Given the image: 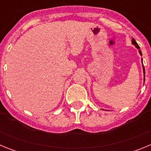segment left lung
Returning <instances> with one entry per match:
<instances>
[{"label": "left lung", "mask_w": 151, "mask_h": 151, "mask_svg": "<svg viewBox=\"0 0 151 151\" xmlns=\"http://www.w3.org/2000/svg\"><path fill=\"white\" fill-rule=\"evenodd\" d=\"M132 44H133V45H135L136 47H137V48H138V50H139L140 54H141V55L142 56V54H141V50H140V47L138 46V44H137V42H136L135 40H134V38H132ZM142 63H143V62H142ZM143 70H144V74H145V67H144V65H143Z\"/></svg>", "instance_id": "obj_1"}]
</instances>
